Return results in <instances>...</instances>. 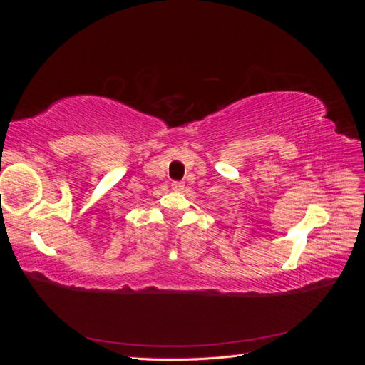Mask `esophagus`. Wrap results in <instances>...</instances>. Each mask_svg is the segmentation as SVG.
I'll return each instance as SVG.
<instances>
[{
	"label": "esophagus",
	"mask_w": 365,
	"mask_h": 365,
	"mask_svg": "<svg viewBox=\"0 0 365 365\" xmlns=\"http://www.w3.org/2000/svg\"><path fill=\"white\" fill-rule=\"evenodd\" d=\"M172 189L173 190H182L184 189V182L182 181H173L172 182Z\"/></svg>",
	"instance_id": "1"
}]
</instances>
